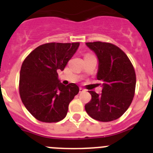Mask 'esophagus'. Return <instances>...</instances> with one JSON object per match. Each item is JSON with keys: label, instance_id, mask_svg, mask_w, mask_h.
Returning <instances> with one entry per match:
<instances>
[{"label": "esophagus", "instance_id": "34e87169", "mask_svg": "<svg viewBox=\"0 0 153 153\" xmlns=\"http://www.w3.org/2000/svg\"><path fill=\"white\" fill-rule=\"evenodd\" d=\"M85 90L83 88H82V87H79V93H83V92H84Z\"/></svg>", "mask_w": 153, "mask_h": 153}]
</instances>
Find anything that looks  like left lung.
<instances>
[{
	"instance_id": "8db88e82",
	"label": "left lung",
	"mask_w": 153,
	"mask_h": 153,
	"mask_svg": "<svg viewBox=\"0 0 153 153\" xmlns=\"http://www.w3.org/2000/svg\"><path fill=\"white\" fill-rule=\"evenodd\" d=\"M98 58L97 79L102 80V93L89 91L91 100L85 105L90 117L101 122L120 118L130 106L136 88V73L125 53L114 44L86 43Z\"/></svg>"
}]
</instances>
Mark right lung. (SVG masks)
Masks as SVG:
<instances>
[{
	"instance_id": "obj_1",
	"label": "right lung",
	"mask_w": 153,
	"mask_h": 153,
	"mask_svg": "<svg viewBox=\"0 0 153 153\" xmlns=\"http://www.w3.org/2000/svg\"><path fill=\"white\" fill-rule=\"evenodd\" d=\"M79 43H48L37 47L21 66L19 91L23 103L33 117L44 123L65 118L70 102L79 93L75 83L65 86L58 79L76 52Z\"/></svg>"
}]
</instances>
